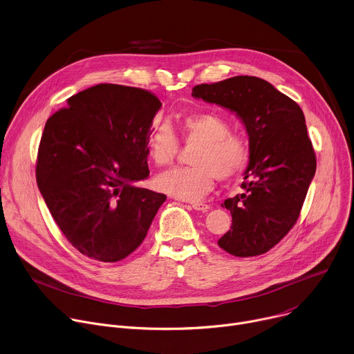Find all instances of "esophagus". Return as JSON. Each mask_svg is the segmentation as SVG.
Returning a JSON list of instances; mask_svg holds the SVG:
<instances>
[{"label":"esophagus","instance_id":"esophagus-1","mask_svg":"<svg viewBox=\"0 0 354 354\" xmlns=\"http://www.w3.org/2000/svg\"><path fill=\"white\" fill-rule=\"evenodd\" d=\"M192 207L196 210V212H209L210 210V206L206 205V203H198V201H196V203H192Z\"/></svg>","mask_w":354,"mask_h":354}]
</instances>
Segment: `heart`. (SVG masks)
Instances as JSON below:
<instances>
[{"instance_id":"heart-1","label":"heart","mask_w":354,"mask_h":354,"mask_svg":"<svg viewBox=\"0 0 354 354\" xmlns=\"http://www.w3.org/2000/svg\"><path fill=\"white\" fill-rule=\"evenodd\" d=\"M185 144L193 145L190 167L172 168L157 176V187L180 200L203 198L214 186L216 178L228 180L238 176L249 162V144L217 113L198 112L179 120ZM178 138L168 124H157L148 133L147 153L157 167L169 165L178 153Z\"/></svg>"}]
</instances>
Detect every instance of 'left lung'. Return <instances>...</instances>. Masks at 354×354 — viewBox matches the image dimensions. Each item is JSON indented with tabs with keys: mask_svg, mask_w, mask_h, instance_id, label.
Masks as SVG:
<instances>
[{
	"mask_svg": "<svg viewBox=\"0 0 354 354\" xmlns=\"http://www.w3.org/2000/svg\"><path fill=\"white\" fill-rule=\"evenodd\" d=\"M192 95L230 109L246 129L249 164L243 193L221 205L230 210L232 225L218 246L239 258L262 255L294 227L315 175L317 158L304 113L291 97L258 77L200 84Z\"/></svg>",
	"mask_w": 354,
	"mask_h": 354,
	"instance_id": "8db88e82",
	"label": "left lung"
}]
</instances>
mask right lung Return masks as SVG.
<instances>
[{"mask_svg": "<svg viewBox=\"0 0 354 354\" xmlns=\"http://www.w3.org/2000/svg\"><path fill=\"white\" fill-rule=\"evenodd\" d=\"M161 105L149 91L99 84L46 122L37 187L64 236L91 259L129 257L167 200L134 185L149 175L147 137Z\"/></svg>", "mask_w": 354, "mask_h": 354, "instance_id": "add662e5", "label": "right lung"}]
</instances>
